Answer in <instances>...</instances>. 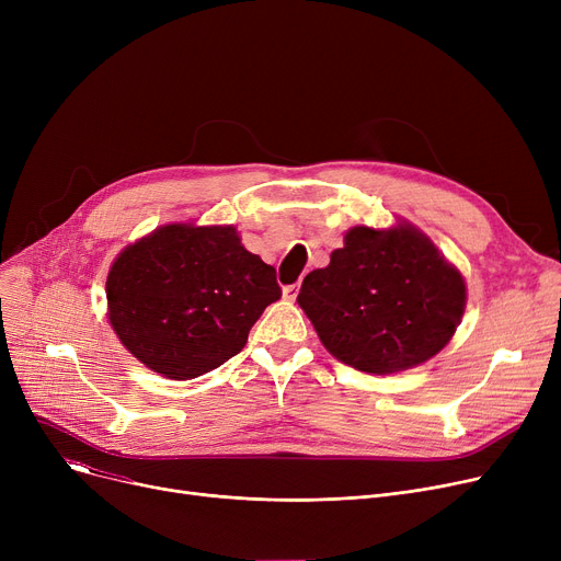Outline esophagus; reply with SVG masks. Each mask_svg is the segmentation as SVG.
<instances>
[{"label": "esophagus", "mask_w": 561, "mask_h": 561, "mask_svg": "<svg viewBox=\"0 0 561 561\" xmlns=\"http://www.w3.org/2000/svg\"><path fill=\"white\" fill-rule=\"evenodd\" d=\"M298 290H300V284H293V286H286V288H284V298L293 302V300H296V298H298Z\"/></svg>", "instance_id": "esophagus-1"}]
</instances>
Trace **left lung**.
<instances>
[{"label":"left lung","instance_id":"8db88e82","mask_svg":"<svg viewBox=\"0 0 561 561\" xmlns=\"http://www.w3.org/2000/svg\"><path fill=\"white\" fill-rule=\"evenodd\" d=\"M298 305L339 362L389 375L448 345L466 309V284L414 225H359L328 268L305 277Z\"/></svg>","mask_w":561,"mask_h":561}]
</instances>
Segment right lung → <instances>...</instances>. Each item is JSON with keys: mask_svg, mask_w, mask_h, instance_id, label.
<instances>
[{"mask_svg": "<svg viewBox=\"0 0 561 561\" xmlns=\"http://www.w3.org/2000/svg\"><path fill=\"white\" fill-rule=\"evenodd\" d=\"M279 298L275 268L248 252L231 225H163L117 254L106 277L117 339L170 379L199 377L239 355Z\"/></svg>", "mask_w": 561, "mask_h": 561, "instance_id": "add662e5", "label": "right lung"}]
</instances>
